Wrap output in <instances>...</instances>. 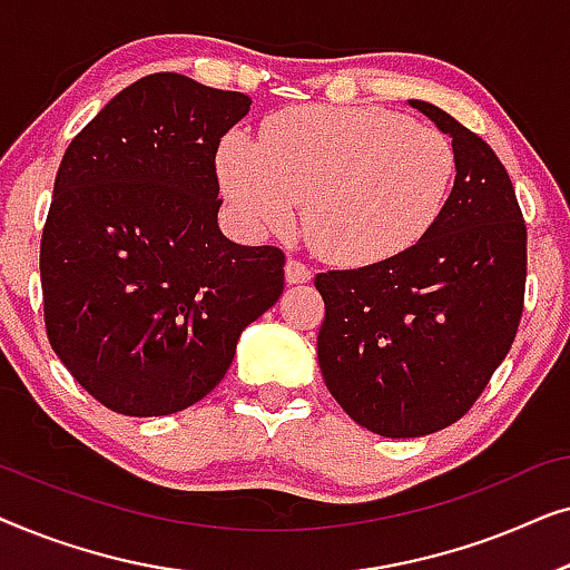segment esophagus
<instances>
[{
  "label": "esophagus",
  "instance_id": "obj_1",
  "mask_svg": "<svg viewBox=\"0 0 570 570\" xmlns=\"http://www.w3.org/2000/svg\"><path fill=\"white\" fill-rule=\"evenodd\" d=\"M311 279V269L298 259H287L285 264V283L287 285H303Z\"/></svg>",
  "mask_w": 570,
  "mask_h": 570
}]
</instances>
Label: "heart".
<instances>
[{
  "instance_id": "b5f03b06",
  "label": "heart",
  "mask_w": 570,
  "mask_h": 570,
  "mask_svg": "<svg viewBox=\"0 0 570 570\" xmlns=\"http://www.w3.org/2000/svg\"><path fill=\"white\" fill-rule=\"evenodd\" d=\"M454 145L439 129L376 106H301L267 121L262 145L230 131L217 178L240 228L303 233L324 259L376 264L415 246L446 207Z\"/></svg>"
}]
</instances>
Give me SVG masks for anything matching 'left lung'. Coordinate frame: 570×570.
I'll list each match as a JSON object with an SVG mask.
<instances>
[{
	"instance_id": "8db88e82",
	"label": "left lung",
	"mask_w": 570,
	"mask_h": 570,
	"mask_svg": "<svg viewBox=\"0 0 570 570\" xmlns=\"http://www.w3.org/2000/svg\"><path fill=\"white\" fill-rule=\"evenodd\" d=\"M456 153L433 228L392 259L316 275L324 324L316 353L340 407L386 439L456 423L509 355L524 311L527 225L485 139L425 100H410Z\"/></svg>"
}]
</instances>
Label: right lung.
Here are the masks:
<instances>
[{
    "instance_id": "add662e5",
    "label": "right lung",
    "mask_w": 570,
    "mask_h": 570,
    "mask_svg": "<svg viewBox=\"0 0 570 570\" xmlns=\"http://www.w3.org/2000/svg\"><path fill=\"white\" fill-rule=\"evenodd\" d=\"M244 92L155 72L69 142L41 238L46 334L108 410L158 417L220 384L275 306L285 254L223 236L215 155Z\"/></svg>"
}]
</instances>
